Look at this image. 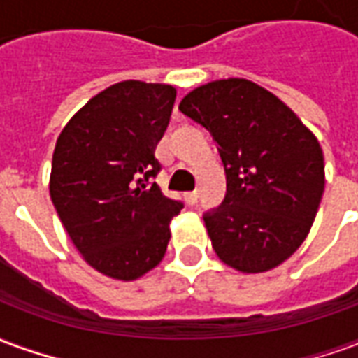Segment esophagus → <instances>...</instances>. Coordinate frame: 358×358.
<instances>
[{"label":"esophagus","instance_id":"1","mask_svg":"<svg viewBox=\"0 0 358 358\" xmlns=\"http://www.w3.org/2000/svg\"><path fill=\"white\" fill-rule=\"evenodd\" d=\"M197 199H199V192H197V189H194V192H187L186 194L187 205H195V203H197Z\"/></svg>","mask_w":358,"mask_h":358}]
</instances>
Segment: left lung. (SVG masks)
I'll return each mask as SVG.
<instances>
[{
    "label": "left lung",
    "instance_id": "left-lung-1",
    "mask_svg": "<svg viewBox=\"0 0 358 358\" xmlns=\"http://www.w3.org/2000/svg\"><path fill=\"white\" fill-rule=\"evenodd\" d=\"M178 109L209 130L224 164V201L203 215L215 253L245 274L276 268L305 241L322 199L316 136L245 78L203 84Z\"/></svg>",
    "mask_w": 358,
    "mask_h": 358
}]
</instances>
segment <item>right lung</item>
Wrapping results in <instances>:
<instances>
[{
    "mask_svg": "<svg viewBox=\"0 0 358 358\" xmlns=\"http://www.w3.org/2000/svg\"><path fill=\"white\" fill-rule=\"evenodd\" d=\"M176 90L124 80L92 97L59 134L50 195L84 261L115 280H136L163 261L182 203L155 182V148Z\"/></svg>",
    "mask_w": 358,
    "mask_h": 358,
    "instance_id": "right-lung-1",
    "label": "right lung"
}]
</instances>
